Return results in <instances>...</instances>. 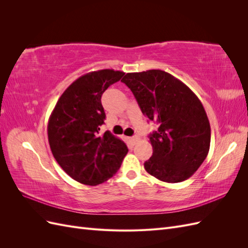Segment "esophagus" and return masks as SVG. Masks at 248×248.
Here are the masks:
<instances>
[{
	"mask_svg": "<svg viewBox=\"0 0 248 248\" xmlns=\"http://www.w3.org/2000/svg\"><path fill=\"white\" fill-rule=\"evenodd\" d=\"M139 140H140V138L136 136V137H132V138H130V139H129V141L131 142V145H136L137 142L139 141Z\"/></svg>",
	"mask_w": 248,
	"mask_h": 248,
	"instance_id": "34e87169",
	"label": "esophagus"
}]
</instances>
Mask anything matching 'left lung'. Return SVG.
<instances>
[{
	"label": "left lung",
	"instance_id": "left-lung-1",
	"mask_svg": "<svg viewBox=\"0 0 248 248\" xmlns=\"http://www.w3.org/2000/svg\"><path fill=\"white\" fill-rule=\"evenodd\" d=\"M128 87L148 119L158 124L150 134V175L168 183L190 178L209 153L211 128L204 107L184 82L159 69L126 73Z\"/></svg>",
	"mask_w": 248,
	"mask_h": 248
}]
</instances>
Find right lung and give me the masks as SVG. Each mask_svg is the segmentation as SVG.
Listing matches in <instances>:
<instances>
[{
	"label": "right lung",
	"mask_w": 248,
	"mask_h": 248,
	"mask_svg": "<svg viewBox=\"0 0 248 248\" xmlns=\"http://www.w3.org/2000/svg\"><path fill=\"white\" fill-rule=\"evenodd\" d=\"M124 72L102 69L84 74L60 97L47 124L55 159L67 175L85 185H98L114 176L128 152L125 142L109 131L99 134L106 112L103 92Z\"/></svg>",
	"instance_id": "obj_1"
}]
</instances>
